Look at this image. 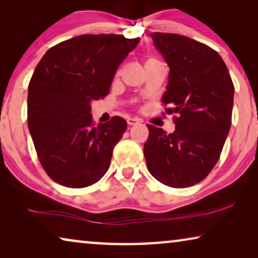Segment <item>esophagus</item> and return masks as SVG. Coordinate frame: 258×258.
<instances>
[{
  "mask_svg": "<svg viewBox=\"0 0 258 258\" xmlns=\"http://www.w3.org/2000/svg\"><path fill=\"white\" fill-rule=\"evenodd\" d=\"M139 123H140V119H138V118H127V124H128L130 126L137 125V124H139Z\"/></svg>",
  "mask_w": 258,
  "mask_h": 258,
  "instance_id": "esophagus-1",
  "label": "esophagus"
}]
</instances>
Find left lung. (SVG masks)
<instances>
[{"label": "left lung", "mask_w": 258, "mask_h": 258, "mask_svg": "<svg viewBox=\"0 0 258 258\" xmlns=\"http://www.w3.org/2000/svg\"><path fill=\"white\" fill-rule=\"evenodd\" d=\"M169 66L161 102L174 116L175 131L148 124V169L159 182L187 187L206 177L220 158L231 127L234 86L226 64L212 47L171 33H152Z\"/></svg>", "instance_id": "obj_1"}]
</instances>
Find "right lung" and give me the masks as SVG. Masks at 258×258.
<instances>
[{"instance_id": "1", "label": "right lung", "mask_w": 258, "mask_h": 258, "mask_svg": "<svg viewBox=\"0 0 258 258\" xmlns=\"http://www.w3.org/2000/svg\"><path fill=\"white\" fill-rule=\"evenodd\" d=\"M140 38L85 34L52 46L28 85L27 119L47 175L61 185L94 184L109 168L127 123L113 116L95 126L91 101L106 97L112 78Z\"/></svg>"}]
</instances>
